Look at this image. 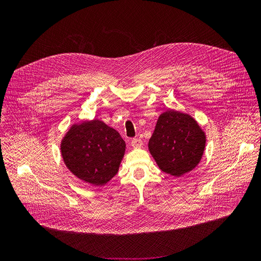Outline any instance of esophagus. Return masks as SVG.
I'll return each instance as SVG.
<instances>
[{
	"mask_svg": "<svg viewBox=\"0 0 261 261\" xmlns=\"http://www.w3.org/2000/svg\"><path fill=\"white\" fill-rule=\"evenodd\" d=\"M130 145L133 148H140V147H143V140L139 138H133L130 140Z\"/></svg>",
	"mask_w": 261,
	"mask_h": 261,
	"instance_id": "obj_1",
	"label": "esophagus"
}]
</instances>
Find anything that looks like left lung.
<instances>
[{"mask_svg": "<svg viewBox=\"0 0 261 261\" xmlns=\"http://www.w3.org/2000/svg\"><path fill=\"white\" fill-rule=\"evenodd\" d=\"M206 135L194 118L174 110L162 113L149 139V151L161 171L181 176L201 160Z\"/></svg>", "mask_w": 261, "mask_h": 261, "instance_id": "8db88e82", "label": "left lung"}]
</instances>
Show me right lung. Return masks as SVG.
<instances>
[{
    "label": "right lung",
    "mask_w": 261,
    "mask_h": 261,
    "mask_svg": "<svg viewBox=\"0 0 261 261\" xmlns=\"http://www.w3.org/2000/svg\"><path fill=\"white\" fill-rule=\"evenodd\" d=\"M63 160L78 178L105 185L118 171L125 141L115 129L99 120L73 125L61 144Z\"/></svg>",
    "instance_id": "add662e5"
}]
</instances>
